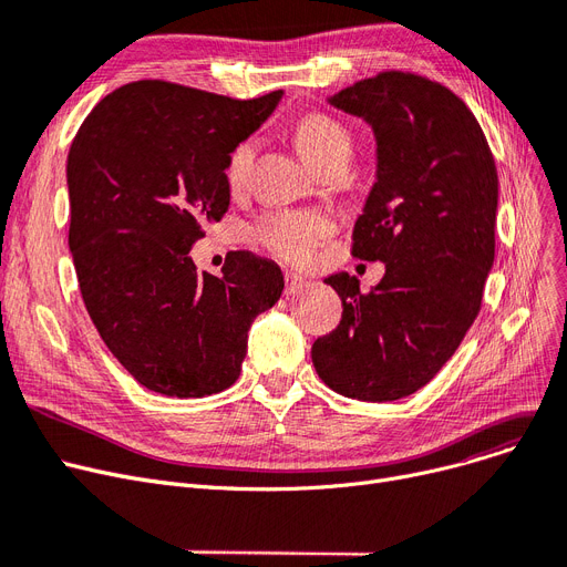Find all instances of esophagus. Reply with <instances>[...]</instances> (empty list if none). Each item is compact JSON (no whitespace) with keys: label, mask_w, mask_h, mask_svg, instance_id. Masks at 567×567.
Wrapping results in <instances>:
<instances>
[{"label":"esophagus","mask_w":567,"mask_h":567,"mask_svg":"<svg viewBox=\"0 0 567 567\" xmlns=\"http://www.w3.org/2000/svg\"><path fill=\"white\" fill-rule=\"evenodd\" d=\"M285 282H287V287H285V291L287 293H299V291H303L306 287H310V282L303 278V276H299V274H285Z\"/></svg>","instance_id":"esophagus-1"}]
</instances>
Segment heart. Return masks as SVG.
Instances as JSON below:
<instances>
[{
    "instance_id": "obj_1",
    "label": "heart",
    "mask_w": 567,
    "mask_h": 567,
    "mask_svg": "<svg viewBox=\"0 0 567 567\" xmlns=\"http://www.w3.org/2000/svg\"><path fill=\"white\" fill-rule=\"evenodd\" d=\"M293 141L299 153L319 168L333 159H348L352 153V134L340 120L327 113H306L297 127H293ZM257 141L240 138L225 159L223 176L231 189H238L248 176L250 164L255 159ZM331 231V219L317 210H278L264 215L252 229L257 243L266 250L278 255L285 261L301 264L310 259L315 248Z\"/></svg>"
}]
</instances>
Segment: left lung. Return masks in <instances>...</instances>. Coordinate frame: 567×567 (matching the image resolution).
Segmentation results:
<instances>
[{
	"label": "left lung",
	"mask_w": 567,
	"mask_h": 567,
	"mask_svg": "<svg viewBox=\"0 0 567 567\" xmlns=\"http://www.w3.org/2000/svg\"><path fill=\"white\" fill-rule=\"evenodd\" d=\"M329 104L375 132V185L352 255L386 270L368 293L348 274L324 280L342 317L312 342V363L340 396L399 401L435 378L482 308L496 255L498 171L471 109L416 73L382 71Z\"/></svg>",
	"instance_id": "8db88e82"
}]
</instances>
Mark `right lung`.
I'll return each instance as SVG.
<instances>
[{"label": "right lung", "mask_w": 567, "mask_h": 567, "mask_svg": "<svg viewBox=\"0 0 567 567\" xmlns=\"http://www.w3.org/2000/svg\"><path fill=\"white\" fill-rule=\"evenodd\" d=\"M280 100L136 81L104 96L69 147V250L85 308L151 391L202 399L231 386L250 324L280 299L276 261L229 252L217 278L189 257L229 208V151Z\"/></svg>", "instance_id": "obj_1"}]
</instances>
